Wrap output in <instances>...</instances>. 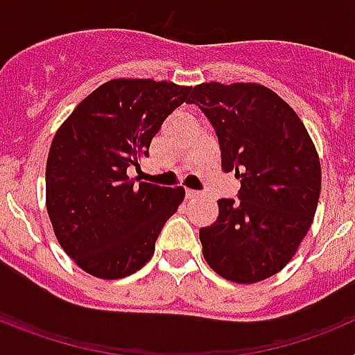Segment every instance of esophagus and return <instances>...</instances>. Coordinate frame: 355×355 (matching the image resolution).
<instances>
[{
	"label": "esophagus",
	"instance_id": "34e87169",
	"mask_svg": "<svg viewBox=\"0 0 355 355\" xmlns=\"http://www.w3.org/2000/svg\"><path fill=\"white\" fill-rule=\"evenodd\" d=\"M184 196H187V199H196V197H199V192H196V190H187Z\"/></svg>",
	"mask_w": 355,
	"mask_h": 355
}]
</instances>
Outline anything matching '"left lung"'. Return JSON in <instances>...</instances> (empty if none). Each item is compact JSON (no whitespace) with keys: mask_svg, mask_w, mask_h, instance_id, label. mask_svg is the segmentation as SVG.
Masks as SVG:
<instances>
[{"mask_svg":"<svg viewBox=\"0 0 355 355\" xmlns=\"http://www.w3.org/2000/svg\"><path fill=\"white\" fill-rule=\"evenodd\" d=\"M211 122L222 168L234 171L238 200H218L215 224L199 231L205 259L227 281L252 284L283 270L311 227L322 171L291 106L258 83L193 87Z\"/></svg>","mask_w":355,"mask_h":355,"instance_id":"1","label":"left lung"}]
</instances>
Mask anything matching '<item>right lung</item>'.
I'll return each instance as SVG.
<instances>
[{"label": "right lung", "mask_w": 355, "mask_h": 355, "mask_svg": "<svg viewBox=\"0 0 355 355\" xmlns=\"http://www.w3.org/2000/svg\"><path fill=\"white\" fill-rule=\"evenodd\" d=\"M190 92L168 81H106L56 131L46 206L62 249L87 274L121 279L140 270L183 202V187L137 184L128 168L140 167L163 121Z\"/></svg>", "instance_id": "obj_1"}]
</instances>
